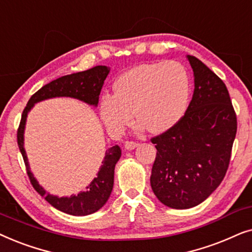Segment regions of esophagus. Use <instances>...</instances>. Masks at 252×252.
<instances>
[{
	"label": "esophagus",
	"instance_id": "1",
	"mask_svg": "<svg viewBox=\"0 0 252 252\" xmlns=\"http://www.w3.org/2000/svg\"><path fill=\"white\" fill-rule=\"evenodd\" d=\"M137 146H138V143H136V142H130V140H128V142L124 143V147H126V150H128V151L136 149Z\"/></svg>",
	"mask_w": 252,
	"mask_h": 252
}]
</instances>
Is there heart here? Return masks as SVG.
Returning a JSON list of instances; mask_svg holds the SVG:
<instances>
[{
    "label": "heart",
    "mask_w": 252,
    "mask_h": 252,
    "mask_svg": "<svg viewBox=\"0 0 252 252\" xmlns=\"http://www.w3.org/2000/svg\"><path fill=\"white\" fill-rule=\"evenodd\" d=\"M190 77L179 62L144 63L123 72L114 84V95L100 101V115L108 130L122 132L133 121L152 133L175 126L189 105Z\"/></svg>",
    "instance_id": "b5f03b06"
}]
</instances>
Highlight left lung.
Masks as SVG:
<instances>
[{
  "mask_svg": "<svg viewBox=\"0 0 252 252\" xmlns=\"http://www.w3.org/2000/svg\"><path fill=\"white\" fill-rule=\"evenodd\" d=\"M192 99L180 122L154 137L157 157L151 187L163 205L176 210L203 203L222 182L237 121L224 83L194 56Z\"/></svg>",
  "mask_w": 252,
  "mask_h": 252,
  "instance_id": "left-lung-1",
  "label": "left lung"
}]
</instances>
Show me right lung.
<instances>
[{
  "label": "right lung",
  "instance_id": "obj_1",
  "mask_svg": "<svg viewBox=\"0 0 252 252\" xmlns=\"http://www.w3.org/2000/svg\"><path fill=\"white\" fill-rule=\"evenodd\" d=\"M109 68L106 65H96L94 68L86 70V71L71 73L53 80L42 86L39 91L29 100L25 109L23 110L22 120L19 123L18 131H17V143L21 151L23 159H24L26 172L30 177L33 188L40 196L45 197V199L50 205L58 209L61 212L71 214V216H89L96 212L105 205L112 193L114 186V170L115 165L121 158V149L119 145L110 146L106 150L105 158L102 165L100 167L96 177L89 186L85 191H80L78 194H71L70 197H59L46 192V190L40 186L38 181L30 169L28 156L24 149V131L26 119L30 110L33 108L35 103L43 100L60 98V96H68V98L78 99L80 101L87 103L90 106L96 107L99 103V95L101 92L103 82L109 73Z\"/></svg>",
  "mask_w": 252,
  "mask_h": 252
}]
</instances>
